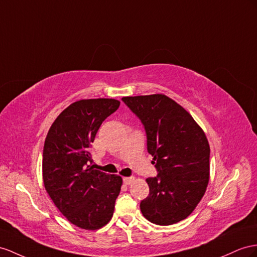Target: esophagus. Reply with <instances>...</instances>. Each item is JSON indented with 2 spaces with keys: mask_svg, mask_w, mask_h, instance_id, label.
<instances>
[{
  "mask_svg": "<svg viewBox=\"0 0 257 257\" xmlns=\"http://www.w3.org/2000/svg\"><path fill=\"white\" fill-rule=\"evenodd\" d=\"M122 180H123L124 185H130V183L135 180V178H134V177H124Z\"/></svg>",
  "mask_w": 257,
  "mask_h": 257,
  "instance_id": "34e87169",
  "label": "esophagus"
}]
</instances>
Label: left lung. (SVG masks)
<instances>
[{
  "label": "left lung",
  "instance_id": "1",
  "mask_svg": "<svg viewBox=\"0 0 257 257\" xmlns=\"http://www.w3.org/2000/svg\"><path fill=\"white\" fill-rule=\"evenodd\" d=\"M143 123L148 152L157 176L148 178L140 208L160 226L186 219L201 201L209 180V144L202 128L178 103L164 94L124 96Z\"/></svg>",
  "mask_w": 257,
  "mask_h": 257
}]
</instances>
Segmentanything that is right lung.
Listing matches in <instances>:
<instances>
[{"label":"right lung","instance_id":"obj_1","mask_svg":"<svg viewBox=\"0 0 257 257\" xmlns=\"http://www.w3.org/2000/svg\"><path fill=\"white\" fill-rule=\"evenodd\" d=\"M114 98L70 104L57 116L45 138L43 182L58 210L72 225L100 229L111 219L120 192V176L93 169L90 148L102 122L119 107Z\"/></svg>","mask_w":257,"mask_h":257}]
</instances>
